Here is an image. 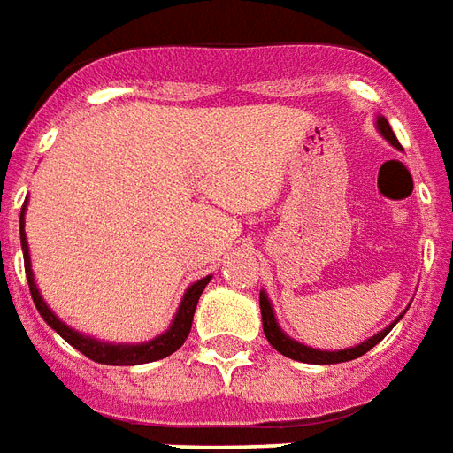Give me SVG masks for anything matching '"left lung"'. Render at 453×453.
<instances>
[{
  "label": "left lung",
  "instance_id": "8db88e82",
  "mask_svg": "<svg viewBox=\"0 0 453 453\" xmlns=\"http://www.w3.org/2000/svg\"><path fill=\"white\" fill-rule=\"evenodd\" d=\"M377 131L382 135L384 141L392 142L394 148H399V141H396V135H394L392 126L384 117H377L375 121ZM408 311V308H406ZM260 312H263V329H265V336H267V342L277 349L281 356H287V358H294V360H301V363H312V365H332V363H346V360H353V358H360L363 353H368L372 346L382 342L384 336L389 334L394 329V325L403 318V312H401L399 318L394 319L392 325H387L382 332H377L375 336H370L365 342L356 343L351 349H342V351H322V349H312V346H305V343L296 342L291 336L284 332V329L279 327L277 318H274V311H272V303L270 298H267V291H260Z\"/></svg>",
  "mask_w": 453,
  "mask_h": 453
}]
</instances>
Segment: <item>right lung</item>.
Wrapping results in <instances>:
<instances>
[{"instance_id":"1","label":"right lung","mask_w":453,"mask_h":453,"mask_svg":"<svg viewBox=\"0 0 453 453\" xmlns=\"http://www.w3.org/2000/svg\"><path fill=\"white\" fill-rule=\"evenodd\" d=\"M26 207H28V198L20 207V248H23V263H26V277H28L30 296H33V303H35L37 312L42 315L47 325L57 332V334L69 342L76 351H81L83 356H88L95 363H102V365H141V363H152V360L166 358L172 356L176 349H181L186 336L190 334V325H193V312H196V305H198L200 294L205 291V287L210 284L212 274L193 281L186 294H183L181 303H179V311H176L174 319L166 332H162L155 339L141 343H110L102 342V339H95V336H88L78 329L69 327L66 322H61V318H57L52 312V308L45 303V298L40 294V288L35 284V274H33V265H30V250H28V239H26Z\"/></svg>"}]
</instances>
